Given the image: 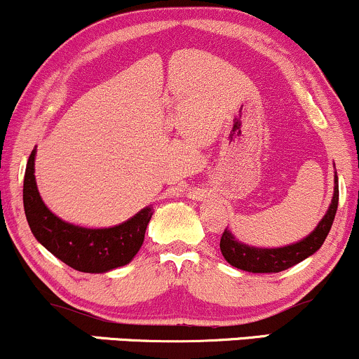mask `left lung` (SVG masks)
<instances>
[{"mask_svg": "<svg viewBox=\"0 0 359 359\" xmlns=\"http://www.w3.org/2000/svg\"><path fill=\"white\" fill-rule=\"evenodd\" d=\"M337 201H339V185H337V175H334V194H332L327 212L309 236L282 248H258V246L241 243L234 238L229 229H224L219 243L222 257L234 269L250 271V273H278V271L290 269L314 255L323 246L334 221Z\"/></svg>", "mask_w": 359, "mask_h": 359, "instance_id": "8db88e82", "label": "left lung"}]
</instances>
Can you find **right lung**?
Returning a JSON list of instances; mask_svg holds the SVG:
<instances>
[{"label":"right lung","instance_id":"1","mask_svg":"<svg viewBox=\"0 0 359 359\" xmlns=\"http://www.w3.org/2000/svg\"><path fill=\"white\" fill-rule=\"evenodd\" d=\"M36 148L28 158L23 180V205L28 226L40 245L65 265L84 273H106L125 266L142 248L154 208L111 228H82L55 216L40 197L35 180Z\"/></svg>","mask_w":359,"mask_h":359}]
</instances>
